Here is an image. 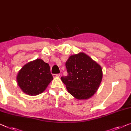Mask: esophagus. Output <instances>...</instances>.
<instances>
[{
	"label": "esophagus",
	"mask_w": 131,
	"mask_h": 131,
	"mask_svg": "<svg viewBox=\"0 0 131 131\" xmlns=\"http://www.w3.org/2000/svg\"><path fill=\"white\" fill-rule=\"evenodd\" d=\"M60 75V74H53V77H59Z\"/></svg>",
	"instance_id": "34e87169"
}]
</instances>
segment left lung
Wrapping results in <instances>:
<instances>
[{"instance_id": "left-lung-1", "label": "left lung", "mask_w": 131, "mask_h": 131, "mask_svg": "<svg viewBox=\"0 0 131 131\" xmlns=\"http://www.w3.org/2000/svg\"><path fill=\"white\" fill-rule=\"evenodd\" d=\"M66 66L68 75L61 79L69 93L79 100L92 97L102 81L101 67L83 52L70 56Z\"/></svg>"}]
</instances>
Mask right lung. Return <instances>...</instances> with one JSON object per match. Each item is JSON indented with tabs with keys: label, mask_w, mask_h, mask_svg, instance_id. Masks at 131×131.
Listing matches in <instances>:
<instances>
[{
	"label": "right lung",
	"mask_w": 131,
	"mask_h": 131,
	"mask_svg": "<svg viewBox=\"0 0 131 131\" xmlns=\"http://www.w3.org/2000/svg\"><path fill=\"white\" fill-rule=\"evenodd\" d=\"M52 79L50 66L41 59L25 64L17 75L19 86L25 93L31 96L42 93Z\"/></svg>",
	"instance_id": "add662e5"
}]
</instances>
